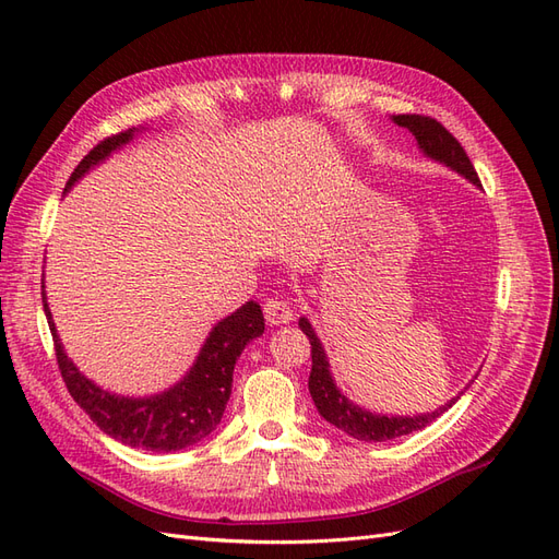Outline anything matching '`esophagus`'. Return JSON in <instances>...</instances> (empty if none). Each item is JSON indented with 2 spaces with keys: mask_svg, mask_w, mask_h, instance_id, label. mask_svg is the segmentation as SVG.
<instances>
[{
  "mask_svg": "<svg viewBox=\"0 0 559 559\" xmlns=\"http://www.w3.org/2000/svg\"><path fill=\"white\" fill-rule=\"evenodd\" d=\"M263 314L270 326H280V324H289L294 319V310L289 308V302L280 300V298H267L263 302Z\"/></svg>",
  "mask_w": 559,
  "mask_h": 559,
  "instance_id": "34e87169",
  "label": "esophagus"
}]
</instances>
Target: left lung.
Returning <instances> with one entry per match:
<instances>
[{"label":"left lung","instance_id":"1","mask_svg":"<svg viewBox=\"0 0 559 559\" xmlns=\"http://www.w3.org/2000/svg\"><path fill=\"white\" fill-rule=\"evenodd\" d=\"M394 123H399L401 128H408L415 134L419 148L425 151L429 158L445 163L454 173H460L468 181L480 186L476 167H473V163L468 160L464 146L456 142L454 134L438 123L436 118L421 116V114H399L394 116ZM298 326L308 335V341L312 345V370H310L308 386L319 415L326 421H331L333 427L349 433L352 438H357V441L382 443V441H389V438H399V436L425 429L436 417H441L448 408H452V403L460 399L456 396L450 403H445L443 408L425 413V415H415V417H386V415L368 413L359 408V405H354L347 396L341 394V389L335 386L329 370L326 352L321 347L314 329L310 326V321L306 317H300Z\"/></svg>","mask_w":559,"mask_h":559}]
</instances>
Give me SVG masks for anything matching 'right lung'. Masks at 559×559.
I'll list each match as a JSON object with an SVG mask.
<instances>
[{
    "label": "right lung",
    "instance_id": "right-lung-1",
    "mask_svg": "<svg viewBox=\"0 0 559 559\" xmlns=\"http://www.w3.org/2000/svg\"><path fill=\"white\" fill-rule=\"evenodd\" d=\"M132 134L134 130L130 128L126 132L111 134V138L93 146L91 154L83 156V160L76 165L64 191H70L93 165L105 160L111 151L128 144ZM41 302L50 335H53L60 376L67 389H70L72 399L107 436L130 448H142L151 452L183 450L193 443H200L202 438H207L216 429L230 399L235 361H238L245 345L253 341V337H259L265 329L259 302H245L240 310H235L230 317L222 319L212 329L193 368L183 376L181 382L156 396L128 399L99 389L86 376H81V370L67 359L60 337L56 333L53 317H50L48 310L44 282Z\"/></svg>",
    "mask_w": 559,
    "mask_h": 559
}]
</instances>
